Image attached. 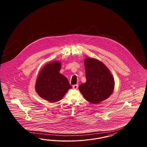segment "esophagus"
Returning a JSON list of instances; mask_svg holds the SVG:
<instances>
[{
    "label": "esophagus",
    "instance_id": "obj_1",
    "mask_svg": "<svg viewBox=\"0 0 147 147\" xmlns=\"http://www.w3.org/2000/svg\"><path fill=\"white\" fill-rule=\"evenodd\" d=\"M78 87V85H74L73 86V89H76Z\"/></svg>",
    "mask_w": 147,
    "mask_h": 147
}]
</instances>
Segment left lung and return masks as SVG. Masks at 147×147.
Returning <instances> with one entry per match:
<instances>
[{"label": "left lung", "mask_w": 147, "mask_h": 147, "mask_svg": "<svg viewBox=\"0 0 147 147\" xmlns=\"http://www.w3.org/2000/svg\"><path fill=\"white\" fill-rule=\"evenodd\" d=\"M84 63L86 82L79 86V90L87 101L98 104L113 93L114 80L108 68L100 61L87 57Z\"/></svg>", "instance_id": "8db88e82"}]
</instances>
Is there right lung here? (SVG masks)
<instances>
[{"label": "right lung", "mask_w": 147, "mask_h": 147, "mask_svg": "<svg viewBox=\"0 0 147 147\" xmlns=\"http://www.w3.org/2000/svg\"><path fill=\"white\" fill-rule=\"evenodd\" d=\"M60 68L59 61L49 63L42 68L36 81L37 93L50 102L60 101L71 88L67 78L59 73Z\"/></svg>", "instance_id": "obj_1"}]
</instances>
